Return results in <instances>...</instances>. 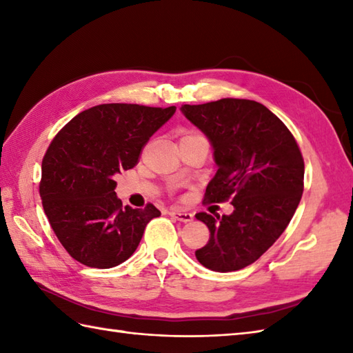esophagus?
<instances>
[{"instance_id": "1", "label": "esophagus", "mask_w": 353, "mask_h": 353, "mask_svg": "<svg viewBox=\"0 0 353 353\" xmlns=\"http://www.w3.org/2000/svg\"><path fill=\"white\" fill-rule=\"evenodd\" d=\"M170 215H171V216H174L176 220L182 221V223H190V221H192V219H194V215H192L191 212L176 211V209H171V211H170Z\"/></svg>"}]
</instances>
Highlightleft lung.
Returning <instances> with one entry per match:
<instances>
[{
	"label": "left lung",
	"instance_id": "1",
	"mask_svg": "<svg viewBox=\"0 0 353 353\" xmlns=\"http://www.w3.org/2000/svg\"><path fill=\"white\" fill-rule=\"evenodd\" d=\"M181 110L206 134L219 167L203 201L230 199L234 205L230 215H196L211 232L196 258L214 272H236L259 259L294 215L303 192L301 148L287 125L258 101L221 99L183 104Z\"/></svg>",
	"mask_w": 353,
	"mask_h": 353
}]
</instances>
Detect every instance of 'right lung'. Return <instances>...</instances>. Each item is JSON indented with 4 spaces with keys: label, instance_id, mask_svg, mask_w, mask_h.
<instances>
[{
    "label": "right lung",
    "instance_id": "add662e5",
    "mask_svg": "<svg viewBox=\"0 0 353 353\" xmlns=\"http://www.w3.org/2000/svg\"><path fill=\"white\" fill-rule=\"evenodd\" d=\"M176 106L99 104L59 132L42 159L39 194L45 215L71 256L92 268H112L137 250L147 223L159 216L123 206L114 176L138 163L152 134Z\"/></svg>",
    "mask_w": 353,
    "mask_h": 353
}]
</instances>
